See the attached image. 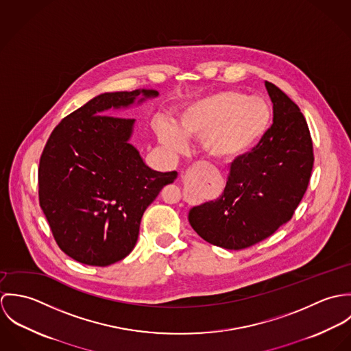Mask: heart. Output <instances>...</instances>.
I'll use <instances>...</instances> for the list:
<instances>
[{"instance_id": "heart-1", "label": "heart", "mask_w": 351, "mask_h": 351, "mask_svg": "<svg viewBox=\"0 0 351 351\" xmlns=\"http://www.w3.org/2000/svg\"><path fill=\"white\" fill-rule=\"evenodd\" d=\"M271 110L261 97L235 90L206 95L185 105L176 124L155 125L159 142L173 150L185 147V139L202 141L205 154L219 163H235L254 150L269 131Z\"/></svg>"}]
</instances>
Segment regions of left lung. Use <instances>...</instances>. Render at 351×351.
<instances>
[{
  "label": "left lung",
  "mask_w": 351,
  "mask_h": 351,
  "mask_svg": "<svg viewBox=\"0 0 351 351\" xmlns=\"http://www.w3.org/2000/svg\"><path fill=\"white\" fill-rule=\"evenodd\" d=\"M273 124L261 143L231 163L221 196L189 210L192 228L210 245L242 250L289 221L308 188L312 139L300 108L271 82Z\"/></svg>",
  "instance_id": "8db88e82"
}]
</instances>
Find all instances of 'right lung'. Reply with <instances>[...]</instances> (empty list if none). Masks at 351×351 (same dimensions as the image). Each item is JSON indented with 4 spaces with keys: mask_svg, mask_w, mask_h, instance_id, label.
<instances>
[{
    "mask_svg": "<svg viewBox=\"0 0 351 351\" xmlns=\"http://www.w3.org/2000/svg\"><path fill=\"white\" fill-rule=\"evenodd\" d=\"M158 96L151 89L102 93L52 131L39 163V202L70 258L90 266L125 258L145 210L177 178V171L150 169L130 143L135 119L106 116Z\"/></svg>",
    "mask_w": 351,
    "mask_h": 351,
    "instance_id": "right-lung-1",
    "label": "right lung"
}]
</instances>
